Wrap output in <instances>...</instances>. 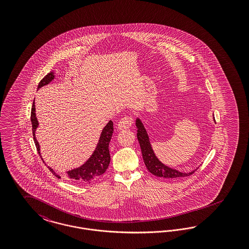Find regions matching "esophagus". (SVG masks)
Returning a JSON list of instances; mask_svg holds the SVG:
<instances>
[{
	"mask_svg": "<svg viewBox=\"0 0 249 249\" xmlns=\"http://www.w3.org/2000/svg\"><path fill=\"white\" fill-rule=\"evenodd\" d=\"M132 119L130 117H124L119 120L118 128L119 130H129L132 126Z\"/></svg>",
	"mask_w": 249,
	"mask_h": 249,
	"instance_id": "esophagus-1",
	"label": "esophagus"
}]
</instances>
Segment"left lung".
I'll list each match as a JSON object with an SVG mask.
<instances>
[{"mask_svg":"<svg viewBox=\"0 0 249 249\" xmlns=\"http://www.w3.org/2000/svg\"><path fill=\"white\" fill-rule=\"evenodd\" d=\"M213 120H214V118H213ZM135 125L137 128V139H138L140 146H141L143 162L146 166L147 170L152 175H154L158 178H184V177H189L190 175H192L195 171H197V169L199 167L189 173H184V172H180L175 168H171L169 166L165 165L164 163H162L155 154L151 142L149 140L148 133L145 130L144 125L140 118H138V117L136 118Z\"/></svg>","mask_w":249,"mask_h":249,"instance_id":"obj_1","label":"left lung"}]
</instances>
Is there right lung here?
Listing matches in <instances>:
<instances>
[{"label": "right lung", "mask_w": 249, "mask_h": 249, "mask_svg": "<svg viewBox=\"0 0 249 249\" xmlns=\"http://www.w3.org/2000/svg\"><path fill=\"white\" fill-rule=\"evenodd\" d=\"M55 78V73L53 71H50L48 73L38 85V89L44 86H47L53 81ZM31 121H32V126H33V134H34V140L36 142V148L37 151L40 155L41 159L45 162L44 159L42 158L41 154V149H40V144L37 141L36 137V131L39 126V122L37 120L36 114V104L34 101L33 104V108H32V114H31ZM114 131V127H113V121L109 120L105 128L102 130L99 141L96 144L94 151L90 157L84 162L82 165L76 168H73L69 171H66L65 174L67 178L71 180L74 183L77 184H82V183H90L92 180L99 178L102 176L106 171H107L109 163H110V154H109V142L111 140L112 134ZM46 163V162H45ZM48 169L51 171V173L56 177V178H60L59 175L52 169L51 167L48 166Z\"/></svg>", "instance_id": "add662e5"}]
</instances>
